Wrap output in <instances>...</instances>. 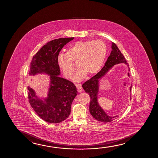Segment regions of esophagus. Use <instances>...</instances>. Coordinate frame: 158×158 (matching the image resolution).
I'll return each instance as SVG.
<instances>
[{
  "label": "esophagus",
  "instance_id": "1",
  "mask_svg": "<svg viewBox=\"0 0 158 158\" xmlns=\"http://www.w3.org/2000/svg\"><path fill=\"white\" fill-rule=\"evenodd\" d=\"M76 86L78 89V92L81 93L82 91V88L80 86V84L76 85Z\"/></svg>",
  "mask_w": 158,
  "mask_h": 158
}]
</instances>
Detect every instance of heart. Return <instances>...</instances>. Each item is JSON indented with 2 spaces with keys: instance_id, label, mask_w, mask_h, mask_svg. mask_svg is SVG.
Here are the masks:
<instances>
[{
  "instance_id": "1",
  "label": "heart",
  "mask_w": 158,
  "mask_h": 158,
  "mask_svg": "<svg viewBox=\"0 0 158 158\" xmlns=\"http://www.w3.org/2000/svg\"><path fill=\"white\" fill-rule=\"evenodd\" d=\"M106 43L101 40L78 41L72 45L66 54L58 56V63L64 75L70 78L73 74L77 63L79 67L74 77V80L79 81L86 74L89 75L97 72L103 64L107 54Z\"/></svg>"
}]
</instances>
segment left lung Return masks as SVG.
<instances>
[{
  "mask_svg": "<svg viewBox=\"0 0 158 158\" xmlns=\"http://www.w3.org/2000/svg\"><path fill=\"white\" fill-rule=\"evenodd\" d=\"M112 51L110 56H108L107 60L105 64V66L102 68L100 71L95 76L85 82L82 85V88L85 91L88 93L90 98L89 104V112L94 119L102 123H108L113 120L115 118L118 117V115L114 117H110L104 112L103 109L100 107L98 102V94L99 92V82L100 79L103 77L110 69L112 68L115 65L120 63H125L126 65L128 64L126 62L123 54L121 53L115 44H112ZM130 71V69H129ZM128 76L130 77V74L128 73ZM132 85L130 87V91H131Z\"/></svg>",
  "mask_w": 158,
  "mask_h": 158,
  "instance_id": "1",
  "label": "left lung"
}]
</instances>
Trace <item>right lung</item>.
<instances>
[{
	"mask_svg": "<svg viewBox=\"0 0 158 158\" xmlns=\"http://www.w3.org/2000/svg\"><path fill=\"white\" fill-rule=\"evenodd\" d=\"M72 38L54 39L44 45L33 57L31 62L29 76L46 73L50 76L48 97L41 100L30 86L28 102L35 112L44 121L57 123L67 119L71 113V107L77 90L73 82L61 78L58 63L59 54Z\"/></svg>",
	"mask_w": 158,
	"mask_h": 158,
	"instance_id": "add662e5",
	"label": "right lung"
}]
</instances>
